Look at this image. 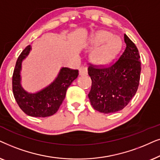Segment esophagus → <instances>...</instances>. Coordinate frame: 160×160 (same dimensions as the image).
Returning a JSON list of instances; mask_svg holds the SVG:
<instances>
[{
	"mask_svg": "<svg viewBox=\"0 0 160 160\" xmlns=\"http://www.w3.org/2000/svg\"><path fill=\"white\" fill-rule=\"evenodd\" d=\"M79 74H80V75L81 76L86 75V74H88V69H87V67H80V69H79Z\"/></svg>",
	"mask_w": 160,
	"mask_h": 160,
	"instance_id": "1",
	"label": "esophagus"
}]
</instances>
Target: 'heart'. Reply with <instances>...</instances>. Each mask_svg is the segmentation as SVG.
I'll return each mask as SVG.
<instances>
[{
    "instance_id": "b5f03b06",
    "label": "heart",
    "mask_w": 160,
    "mask_h": 160,
    "mask_svg": "<svg viewBox=\"0 0 160 160\" xmlns=\"http://www.w3.org/2000/svg\"><path fill=\"white\" fill-rule=\"evenodd\" d=\"M110 36L108 31H99L93 37V43L97 45L102 43L91 52V59L99 64L107 63L112 58L119 47L118 38Z\"/></svg>"
}]
</instances>
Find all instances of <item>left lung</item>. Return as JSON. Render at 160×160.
<instances>
[{"mask_svg":"<svg viewBox=\"0 0 160 160\" xmlns=\"http://www.w3.org/2000/svg\"><path fill=\"white\" fill-rule=\"evenodd\" d=\"M126 44L118 58L107 67L90 64L88 71L92 80L88 98L94 110L112 113L123 109L137 92L141 63L138 50L126 34Z\"/></svg>","mask_w":160,"mask_h":160,"instance_id":"obj_1","label":"left lung"}]
</instances>
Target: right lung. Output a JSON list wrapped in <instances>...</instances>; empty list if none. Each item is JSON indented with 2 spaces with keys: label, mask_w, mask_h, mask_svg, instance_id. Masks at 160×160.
Instances as JSON below:
<instances>
[{
  "label": "right lung",
  "mask_w": 160,
  "mask_h": 160,
  "mask_svg": "<svg viewBox=\"0 0 160 160\" xmlns=\"http://www.w3.org/2000/svg\"><path fill=\"white\" fill-rule=\"evenodd\" d=\"M31 50L27 46L19 55L12 76V91L17 103L28 116L48 117L58 111L64 99L67 88L78 76V69L63 67L52 83L35 93L27 92L21 86L20 71L22 61Z\"/></svg>",
  "instance_id": "1"
}]
</instances>
